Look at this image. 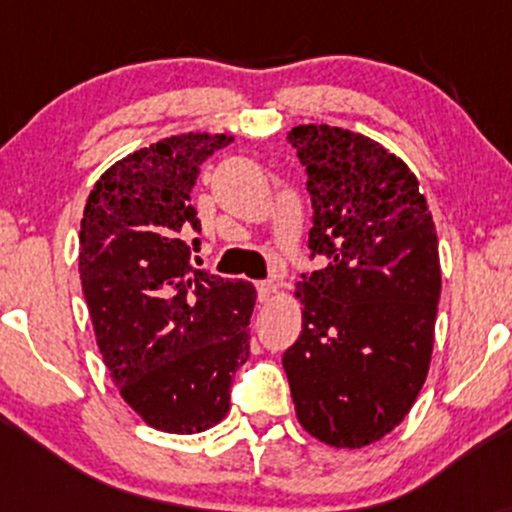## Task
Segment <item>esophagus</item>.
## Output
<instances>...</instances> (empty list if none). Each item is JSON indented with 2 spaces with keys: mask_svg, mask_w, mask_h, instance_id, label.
Segmentation results:
<instances>
[{
  "mask_svg": "<svg viewBox=\"0 0 512 512\" xmlns=\"http://www.w3.org/2000/svg\"><path fill=\"white\" fill-rule=\"evenodd\" d=\"M255 289H257V298H260L262 303H269L274 298V293H276V286H274V281H269V279H264V281H257L255 284Z\"/></svg>",
  "mask_w": 512,
  "mask_h": 512,
  "instance_id": "1",
  "label": "esophagus"
}]
</instances>
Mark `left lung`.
Listing matches in <instances>:
<instances>
[{
	"label": "left lung",
	"mask_w": 512,
	"mask_h": 512,
	"mask_svg": "<svg viewBox=\"0 0 512 512\" xmlns=\"http://www.w3.org/2000/svg\"><path fill=\"white\" fill-rule=\"evenodd\" d=\"M308 175L310 260L303 330L284 351L296 416L334 448L402 424L424 385L440 301L438 236L419 180L351 129L293 127Z\"/></svg>",
	"instance_id": "obj_1"
}]
</instances>
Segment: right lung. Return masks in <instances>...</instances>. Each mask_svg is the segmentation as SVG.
I'll return each instance as SVG.
<instances>
[{"instance_id": "right-lung-1", "label": "right lung", "mask_w": 512, "mask_h": 512, "mask_svg": "<svg viewBox=\"0 0 512 512\" xmlns=\"http://www.w3.org/2000/svg\"><path fill=\"white\" fill-rule=\"evenodd\" d=\"M231 142L180 134L134 151L93 185L81 219V289L105 368L166 433L219 424L250 356L255 289L195 269L187 245L202 231L190 199L199 166Z\"/></svg>"}]
</instances>
